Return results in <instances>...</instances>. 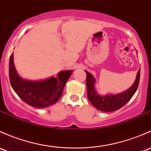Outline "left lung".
I'll return each instance as SVG.
<instances>
[{
	"label": "left lung",
	"instance_id": "8db88e82",
	"mask_svg": "<svg viewBox=\"0 0 151 151\" xmlns=\"http://www.w3.org/2000/svg\"><path fill=\"white\" fill-rule=\"evenodd\" d=\"M85 72L87 74L86 85L89 101L97 109L106 112L118 110L131 99L138 88L139 76H140V69H139L134 84L127 91L116 95L101 96L97 94L95 90V79L93 78L92 74H90L88 71H85Z\"/></svg>",
	"mask_w": 151,
	"mask_h": 151
}]
</instances>
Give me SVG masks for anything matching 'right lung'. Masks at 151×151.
<instances>
[{"mask_svg":"<svg viewBox=\"0 0 151 151\" xmlns=\"http://www.w3.org/2000/svg\"><path fill=\"white\" fill-rule=\"evenodd\" d=\"M72 71H63L58 77L42 81H29L21 78L16 71L13 53L9 60V80L15 93L26 104L36 108H45L54 104L62 96L66 82Z\"/></svg>","mask_w":151,"mask_h":151,"instance_id":"obj_1","label":"right lung"}]
</instances>
